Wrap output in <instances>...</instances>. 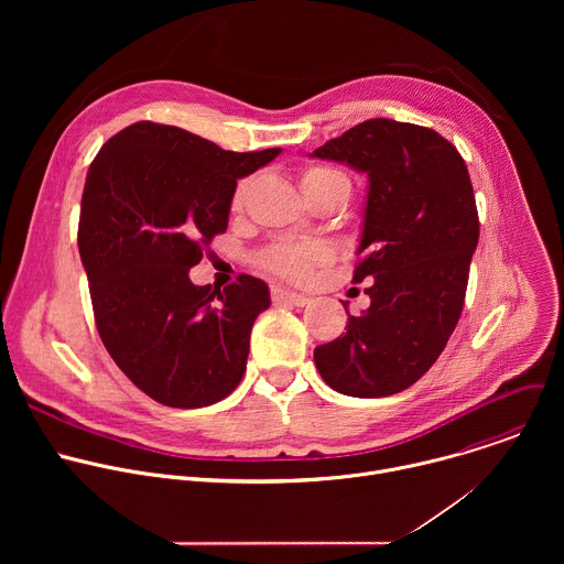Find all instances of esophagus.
<instances>
[{
    "mask_svg": "<svg viewBox=\"0 0 564 564\" xmlns=\"http://www.w3.org/2000/svg\"><path fill=\"white\" fill-rule=\"evenodd\" d=\"M272 301H274V303H288V305L303 307L310 299L303 296V294H296V292H292V290H285V288L274 285V288H272Z\"/></svg>",
    "mask_w": 564,
    "mask_h": 564,
    "instance_id": "1",
    "label": "esophagus"
}]
</instances>
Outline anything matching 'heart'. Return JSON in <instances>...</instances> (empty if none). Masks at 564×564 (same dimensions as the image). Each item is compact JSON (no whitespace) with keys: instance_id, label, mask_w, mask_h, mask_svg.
I'll return each mask as SVG.
<instances>
[{"instance_id":"heart-1","label":"heart","mask_w":564,"mask_h":564,"mask_svg":"<svg viewBox=\"0 0 564 564\" xmlns=\"http://www.w3.org/2000/svg\"><path fill=\"white\" fill-rule=\"evenodd\" d=\"M333 181H348V178L341 172L330 170V167H307L301 176V187L310 189V187H318V185L333 183ZM250 187H252L250 178L238 181V185L234 187V196H231L234 209L243 207V203L250 194ZM330 257H333L330 248L326 243H318V240H307V243H288V240H283V243H274L272 248H268L261 254L259 263H261V268H265L268 272H272L281 279L303 283L314 274V270L318 265L328 263Z\"/></svg>"}]
</instances>
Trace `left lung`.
Returning a JSON list of instances; mask_svg holds the SVG:
<instances>
[{
	"label": "left lung",
	"mask_w": 564,
	"mask_h": 564,
	"mask_svg": "<svg viewBox=\"0 0 564 564\" xmlns=\"http://www.w3.org/2000/svg\"><path fill=\"white\" fill-rule=\"evenodd\" d=\"M368 176L355 283L370 307L346 335L314 348L324 381L350 397H388L413 386L453 335L479 238L468 170L437 131L388 118L366 120L314 149Z\"/></svg>",
	"instance_id": "8db88e82"
}]
</instances>
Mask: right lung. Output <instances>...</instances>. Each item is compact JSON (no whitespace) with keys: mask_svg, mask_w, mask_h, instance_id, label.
Segmentation results:
<instances>
[{"mask_svg":"<svg viewBox=\"0 0 564 564\" xmlns=\"http://www.w3.org/2000/svg\"><path fill=\"white\" fill-rule=\"evenodd\" d=\"M281 153H236L181 127L135 122L89 167L77 248L96 326L118 368L158 404L203 409L243 379L265 281L194 285L189 270L227 229L238 178Z\"/></svg>","mask_w":564,"mask_h":564,"instance_id":"right-lung-1","label":"right lung"}]
</instances>
